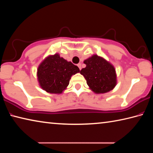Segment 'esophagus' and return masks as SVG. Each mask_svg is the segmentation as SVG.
<instances>
[{"label":"esophagus","mask_w":153,"mask_h":153,"mask_svg":"<svg viewBox=\"0 0 153 153\" xmlns=\"http://www.w3.org/2000/svg\"><path fill=\"white\" fill-rule=\"evenodd\" d=\"M81 65H82L81 63H78V64H77V66H78L79 69V70H81V69H82V67H81Z\"/></svg>","instance_id":"34e87169"}]
</instances>
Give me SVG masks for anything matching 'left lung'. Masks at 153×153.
I'll list each match as a JSON object with an SVG mask.
<instances>
[{
    "label": "left lung",
    "instance_id": "1",
    "mask_svg": "<svg viewBox=\"0 0 153 153\" xmlns=\"http://www.w3.org/2000/svg\"><path fill=\"white\" fill-rule=\"evenodd\" d=\"M86 65L80 74L84 76L87 84L93 92L103 94L112 90L117 84L115 69L109 62L97 55L84 61Z\"/></svg>",
    "mask_w": 153,
    "mask_h": 153
}]
</instances>
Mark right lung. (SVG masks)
<instances>
[{"mask_svg":"<svg viewBox=\"0 0 153 153\" xmlns=\"http://www.w3.org/2000/svg\"><path fill=\"white\" fill-rule=\"evenodd\" d=\"M78 72V67L55 54L48 56L40 64L37 76L44 90L51 94H61L69 85L71 77Z\"/></svg>","mask_w":153,"mask_h":153,"instance_id":"1","label":"right lung"}]
</instances>
